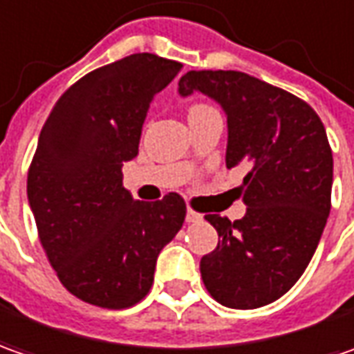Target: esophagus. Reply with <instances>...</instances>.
<instances>
[{
  "label": "esophagus",
  "instance_id": "obj_1",
  "mask_svg": "<svg viewBox=\"0 0 354 354\" xmlns=\"http://www.w3.org/2000/svg\"><path fill=\"white\" fill-rule=\"evenodd\" d=\"M186 221H188V223H196V221H201V214H198V212H194L192 207H188V212H186Z\"/></svg>",
  "mask_w": 354,
  "mask_h": 354
}]
</instances>
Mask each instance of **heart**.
Returning a JSON list of instances; mask_svg holds the SVG:
<instances>
[{"label":"heart","mask_w":354,"mask_h":354,"mask_svg":"<svg viewBox=\"0 0 354 354\" xmlns=\"http://www.w3.org/2000/svg\"><path fill=\"white\" fill-rule=\"evenodd\" d=\"M201 107H207V105H201V104L192 105V109H189V113H192V111H196V109H201Z\"/></svg>","instance_id":"b5f03b06"}]
</instances>
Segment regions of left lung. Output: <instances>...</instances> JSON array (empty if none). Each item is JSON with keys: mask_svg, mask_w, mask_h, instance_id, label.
I'll return each instance as SVG.
<instances>
[{"mask_svg": "<svg viewBox=\"0 0 354 354\" xmlns=\"http://www.w3.org/2000/svg\"><path fill=\"white\" fill-rule=\"evenodd\" d=\"M180 95L201 92L227 115V168L247 166V214L217 229L201 280L221 306L254 310L284 296L308 268L331 209L333 154L319 115L304 100L237 70H189Z\"/></svg>", "mask_w": 354, "mask_h": 354, "instance_id": "obj_1", "label": "left lung"}]
</instances>
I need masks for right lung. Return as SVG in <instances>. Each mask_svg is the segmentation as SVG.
I'll use <instances>...</instances> for the list:
<instances>
[{
	"instance_id": "1",
	"label": "right lung",
	"mask_w": 354,
	"mask_h": 354,
	"mask_svg": "<svg viewBox=\"0 0 354 354\" xmlns=\"http://www.w3.org/2000/svg\"><path fill=\"white\" fill-rule=\"evenodd\" d=\"M180 70L151 53L97 68L60 95L41 131L27 176L39 239L62 286L97 308L139 304L184 223L182 196L133 200L121 172L139 154L154 93Z\"/></svg>"
}]
</instances>
